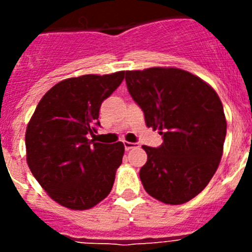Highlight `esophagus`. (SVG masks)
I'll return each instance as SVG.
<instances>
[{"label": "esophagus", "instance_id": "34e87169", "mask_svg": "<svg viewBox=\"0 0 252 252\" xmlns=\"http://www.w3.org/2000/svg\"><path fill=\"white\" fill-rule=\"evenodd\" d=\"M124 146H125V150L128 151V150H131V149H133V148H137V146H139V144H136V142L125 141Z\"/></svg>", "mask_w": 252, "mask_h": 252}]
</instances>
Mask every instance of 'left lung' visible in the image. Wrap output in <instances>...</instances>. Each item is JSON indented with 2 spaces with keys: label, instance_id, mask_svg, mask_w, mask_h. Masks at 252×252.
<instances>
[{
  "label": "left lung",
  "instance_id": "left-lung-1",
  "mask_svg": "<svg viewBox=\"0 0 252 252\" xmlns=\"http://www.w3.org/2000/svg\"><path fill=\"white\" fill-rule=\"evenodd\" d=\"M125 79L146 126L162 135L159 148L142 146L148 154L142 186L162 203L190 201L221 161L227 130L221 99L201 78L178 68L127 70Z\"/></svg>",
  "mask_w": 252,
  "mask_h": 252
}]
</instances>
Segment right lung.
I'll return each mask as SVG.
<instances>
[{
    "label": "right lung",
    "mask_w": 252,
    "mask_h": 252,
    "mask_svg": "<svg viewBox=\"0 0 252 252\" xmlns=\"http://www.w3.org/2000/svg\"><path fill=\"white\" fill-rule=\"evenodd\" d=\"M125 72L87 74L59 82L44 94L26 128L28 165L49 197L83 211L110 194L125 146L88 139L97 132L99 108Z\"/></svg>",
    "instance_id": "right-lung-1"
}]
</instances>
